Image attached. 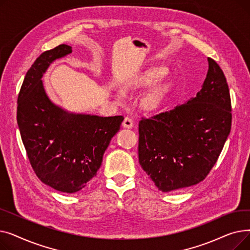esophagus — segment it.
<instances>
[{
  "label": "esophagus",
  "mask_w": 250,
  "mask_h": 250,
  "mask_svg": "<svg viewBox=\"0 0 250 250\" xmlns=\"http://www.w3.org/2000/svg\"><path fill=\"white\" fill-rule=\"evenodd\" d=\"M123 126L125 128H132L134 126V121L129 116H125L123 122Z\"/></svg>",
  "instance_id": "esophagus-1"
}]
</instances>
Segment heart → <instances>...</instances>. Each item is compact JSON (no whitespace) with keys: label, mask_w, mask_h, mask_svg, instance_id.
<instances>
[{"label":"heart","mask_w":250,"mask_h":250,"mask_svg":"<svg viewBox=\"0 0 250 250\" xmlns=\"http://www.w3.org/2000/svg\"><path fill=\"white\" fill-rule=\"evenodd\" d=\"M164 75L163 69H152L145 73V75L142 78V84L144 85H152L156 81ZM167 94V88L165 85H158L151 92L146 95V97L143 99V106L148 110H154L160 107V105L164 101V98Z\"/></svg>","instance_id":"1"}]
</instances>
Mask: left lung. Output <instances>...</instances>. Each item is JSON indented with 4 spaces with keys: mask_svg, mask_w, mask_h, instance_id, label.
<instances>
[{
    "mask_svg": "<svg viewBox=\"0 0 250 250\" xmlns=\"http://www.w3.org/2000/svg\"><path fill=\"white\" fill-rule=\"evenodd\" d=\"M208 62L207 78L194 98L139 123V162L164 192L203 181L230 134L226 77L213 59Z\"/></svg>",
    "mask_w": 250,
    "mask_h": 250,
    "instance_id": "left-lung-1",
    "label": "left lung"
}]
</instances>
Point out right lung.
I'll return each mask as SVG.
<instances>
[{
  "instance_id": "add662e5",
  "label": "right lung",
  "mask_w": 250,
  "mask_h": 250,
  "mask_svg": "<svg viewBox=\"0 0 250 250\" xmlns=\"http://www.w3.org/2000/svg\"><path fill=\"white\" fill-rule=\"evenodd\" d=\"M72 52L61 44L39 56L26 73L18 95L17 123L36 176L56 190L74 193L96 176L124 116L71 113L52 103L42 81L48 65Z\"/></svg>"
}]
</instances>
